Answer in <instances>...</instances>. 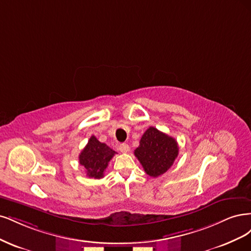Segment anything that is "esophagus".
Returning a JSON list of instances; mask_svg holds the SVG:
<instances>
[{
	"label": "esophagus",
	"mask_w": 251,
	"mask_h": 251,
	"mask_svg": "<svg viewBox=\"0 0 251 251\" xmlns=\"http://www.w3.org/2000/svg\"><path fill=\"white\" fill-rule=\"evenodd\" d=\"M119 150L122 153H127L129 152V150H130V147H129L127 144H121L119 146Z\"/></svg>",
	"instance_id": "esophagus-1"
}]
</instances>
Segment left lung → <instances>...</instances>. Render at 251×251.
Segmentation results:
<instances>
[{"mask_svg": "<svg viewBox=\"0 0 251 251\" xmlns=\"http://www.w3.org/2000/svg\"><path fill=\"white\" fill-rule=\"evenodd\" d=\"M178 144L172 136L149 127L143 134L140 146L134 150V155L140 160L145 172L157 177L171 168L178 155Z\"/></svg>", "mask_w": 251, "mask_h": 251, "instance_id": "1", "label": "left lung"}]
</instances>
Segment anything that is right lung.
Wrapping results in <instances>:
<instances>
[{"instance_id": "add662e5", "label": "right lung", "mask_w": 251, "mask_h": 251, "mask_svg": "<svg viewBox=\"0 0 251 251\" xmlns=\"http://www.w3.org/2000/svg\"><path fill=\"white\" fill-rule=\"evenodd\" d=\"M115 154L116 151L109 148L106 144L99 142L95 135H92L79 154V163L85 169L88 177L100 179L104 176L105 169Z\"/></svg>"}]
</instances>
